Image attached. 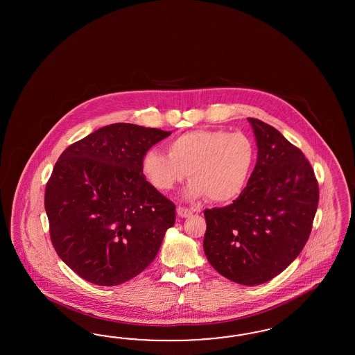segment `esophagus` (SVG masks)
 Segmentation results:
<instances>
[{
    "mask_svg": "<svg viewBox=\"0 0 355 355\" xmlns=\"http://www.w3.org/2000/svg\"><path fill=\"white\" fill-rule=\"evenodd\" d=\"M177 214H178L180 217L186 218V217H190V216L193 215V209H189V208H184V207H178L177 208Z\"/></svg>",
    "mask_w": 355,
    "mask_h": 355,
    "instance_id": "esophagus-1",
    "label": "esophagus"
}]
</instances>
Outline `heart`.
<instances>
[{"label":"heart","mask_w":355,"mask_h":355,"mask_svg":"<svg viewBox=\"0 0 355 355\" xmlns=\"http://www.w3.org/2000/svg\"><path fill=\"white\" fill-rule=\"evenodd\" d=\"M255 164V146L243 132L195 130L168 144V153L147 150L143 172L162 193L171 191L189 172L184 196H207L216 203L236 199L248 187Z\"/></svg>","instance_id":"obj_1"}]
</instances>
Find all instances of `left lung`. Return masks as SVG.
Here are the masks:
<instances>
[{"label": "left lung", "instance_id": "8db88e82", "mask_svg": "<svg viewBox=\"0 0 355 355\" xmlns=\"http://www.w3.org/2000/svg\"><path fill=\"white\" fill-rule=\"evenodd\" d=\"M248 121L257 140V165L236 200L205 209L203 248L221 276L254 286L276 277L301 254L319 187L301 150L263 121Z\"/></svg>", "mask_w": 355, "mask_h": 355}]
</instances>
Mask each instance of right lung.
<instances>
[{
  "instance_id": "add662e5",
  "label": "right lung",
  "mask_w": 355,
  "mask_h": 355,
  "mask_svg": "<svg viewBox=\"0 0 355 355\" xmlns=\"http://www.w3.org/2000/svg\"><path fill=\"white\" fill-rule=\"evenodd\" d=\"M172 131L113 123L62 152L45 189L58 257L78 276L114 286L156 258L175 205L143 174V156Z\"/></svg>"
}]
</instances>
